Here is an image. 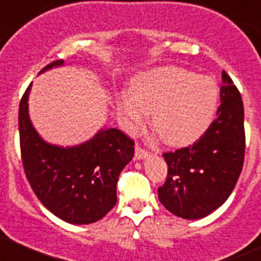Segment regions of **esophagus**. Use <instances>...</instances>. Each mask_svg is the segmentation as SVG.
Wrapping results in <instances>:
<instances>
[{
	"label": "esophagus",
	"mask_w": 261,
	"mask_h": 261,
	"mask_svg": "<svg viewBox=\"0 0 261 261\" xmlns=\"http://www.w3.org/2000/svg\"><path fill=\"white\" fill-rule=\"evenodd\" d=\"M149 154L150 153H149L148 150H145L144 148H141L140 145L135 146V158L136 159H144V158H146Z\"/></svg>",
	"instance_id": "1"
}]
</instances>
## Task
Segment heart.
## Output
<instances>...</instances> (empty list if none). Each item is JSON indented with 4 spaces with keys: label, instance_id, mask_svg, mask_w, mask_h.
Here are the masks:
<instances>
[{
    "label": "heart",
    "instance_id": "1",
    "mask_svg": "<svg viewBox=\"0 0 261 261\" xmlns=\"http://www.w3.org/2000/svg\"><path fill=\"white\" fill-rule=\"evenodd\" d=\"M217 100L211 79L179 67H163L139 77L131 92L123 93L118 112L131 131L143 127L151 113V127L163 143L185 145L208 127Z\"/></svg>",
    "mask_w": 261,
    "mask_h": 261
}]
</instances>
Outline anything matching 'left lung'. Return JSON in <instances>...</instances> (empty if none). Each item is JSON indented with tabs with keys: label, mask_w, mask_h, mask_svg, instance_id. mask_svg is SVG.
<instances>
[{
	"label": "left lung",
	"mask_w": 261,
	"mask_h": 261,
	"mask_svg": "<svg viewBox=\"0 0 261 261\" xmlns=\"http://www.w3.org/2000/svg\"><path fill=\"white\" fill-rule=\"evenodd\" d=\"M163 158L168 174L158 199L174 216L204 218L228 199L244 166L245 127L241 94L224 70L216 120L192 145Z\"/></svg>",
	"instance_id": "8db88e82"
}]
</instances>
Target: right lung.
<instances>
[{"instance_id": "obj_1", "label": "right lung", "mask_w": 261, "mask_h": 261, "mask_svg": "<svg viewBox=\"0 0 261 261\" xmlns=\"http://www.w3.org/2000/svg\"><path fill=\"white\" fill-rule=\"evenodd\" d=\"M61 65L62 60L53 61L40 72ZM30 88L19 107L20 150L28 181L56 217L72 224L94 223L115 206L118 176L133 159L135 143L117 128L100 130L71 148L45 143L30 122Z\"/></svg>"}]
</instances>
